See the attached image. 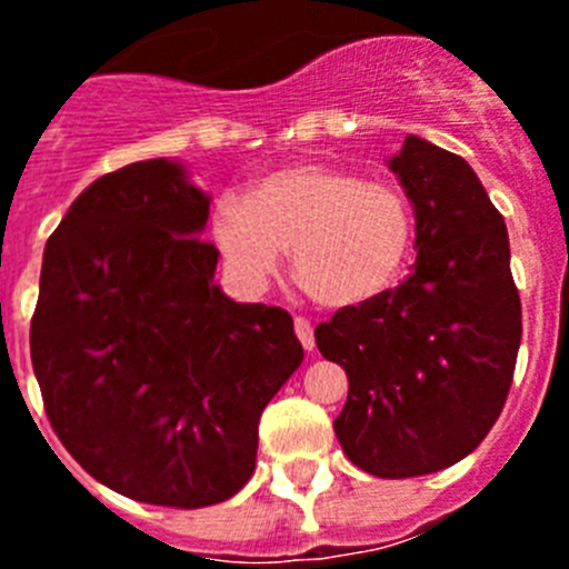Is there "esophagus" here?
Masks as SVG:
<instances>
[{"instance_id":"obj_1","label":"esophagus","mask_w":569,"mask_h":569,"mask_svg":"<svg viewBox=\"0 0 569 569\" xmlns=\"http://www.w3.org/2000/svg\"><path fill=\"white\" fill-rule=\"evenodd\" d=\"M293 330H296V336H299V341H301V347H305V350H313L316 347V336H313V325H310L308 319H305V316H296L293 319Z\"/></svg>"}]
</instances>
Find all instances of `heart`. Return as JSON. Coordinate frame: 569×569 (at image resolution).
I'll use <instances>...</instances> for the list:
<instances>
[{"instance_id":"heart-1","label":"heart","mask_w":569,"mask_h":569,"mask_svg":"<svg viewBox=\"0 0 569 569\" xmlns=\"http://www.w3.org/2000/svg\"><path fill=\"white\" fill-rule=\"evenodd\" d=\"M413 210L393 184L339 164H290L219 204L213 239L224 264L256 288L290 248L299 288L325 308H359L401 276L413 250Z\"/></svg>"}]
</instances>
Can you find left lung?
<instances>
[{
	"label": "left lung",
	"mask_w": 569,
	"mask_h": 569,
	"mask_svg": "<svg viewBox=\"0 0 569 569\" xmlns=\"http://www.w3.org/2000/svg\"><path fill=\"white\" fill-rule=\"evenodd\" d=\"M390 170L416 213V268L399 288L316 328L345 367L336 439L379 479H413L472 453L499 419L521 345L505 216L461 156L407 136Z\"/></svg>",
	"instance_id": "left-lung-1"
}]
</instances>
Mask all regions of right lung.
<instances>
[{
  "instance_id": "add662e5",
  "label": "right lung",
  "mask_w": 569,
  "mask_h": 569,
  "mask_svg": "<svg viewBox=\"0 0 569 569\" xmlns=\"http://www.w3.org/2000/svg\"><path fill=\"white\" fill-rule=\"evenodd\" d=\"M208 213L182 164L104 173L50 233L30 319L64 450L110 490L179 510L248 485L261 410L305 359L288 310L213 284Z\"/></svg>"
}]
</instances>
